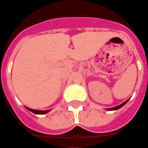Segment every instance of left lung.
<instances>
[{
	"instance_id": "left-lung-1",
	"label": "left lung",
	"mask_w": 148,
	"mask_h": 148,
	"mask_svg": "<svg viewBox=\"0 0 148 148\" xmlns=\"http://www.w3.org/2000/svg\"><path fill=\"white\" fill-rule=\"evenodd\" d=\"M128 100L129 99H127V101H125L124 103H122V104H121V105H119V106H115V107H114V108H108V109H107V110H109V111H113V110H117V109H119V108H121V107H123V106H124L125 104H126V103H127V102H128Z\"/></svg>"
}]
</instances>
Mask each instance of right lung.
I'll use <instances>...</instances> for the list:
<instances>
[{"label": "right lung", "instance_id": "obj_1", "mask_svg": "<svg viewBox=\"0 0 148 148\" xmlns=\"http://www.w3.org/2000/svg\"><path fill=\"white\" fill-rule=\"evenodd\" d=\"M27 108V107H26ZM27 109H28L29 111H31L33 113L36 114H46L49 112L50 110H45V111H40V110H34V109H32V108H27Z\"/></svg>", "mask_w": 148, "mask_h": 148}]
</instances>
